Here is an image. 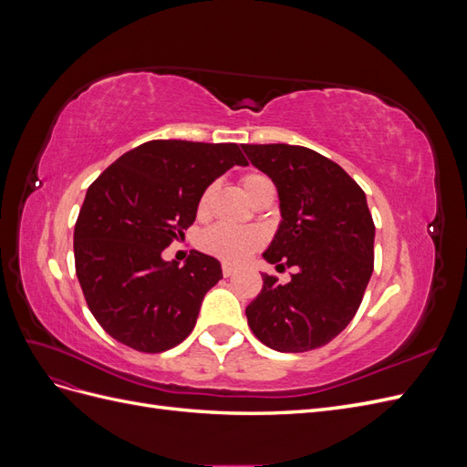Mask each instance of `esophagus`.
Segmentation results:
<instances>
[{
    "label": "esophagus",
    "instance_id": "34e87169",
    "mask_svg": "<svg viewBox=\"0 0 467 467\" xmlns=\"http://www.w3.org/2000/svg\"><path fill=\"white\" fill-rule=\"evenodd\" d=\"M222 275L228 278V276H232V275H235V266H232V265H223L222 266Z\"/></svg>",
    "mask_w": 467,
    "mask_h": 467
}]
</instances>
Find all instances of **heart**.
<instances>
[{"label": "heart", "instance_id": "obj_1", "mask_svg": "<svg viewBox=\"0 0 467 467\" xmlns=\"http://www.w3.org/2000/svg\"><path fill=\"white\" fill-rule=\"evenodd\" d=\"M268 179L261 173H247L242 177V187L245 194L251 196L266 182ZM212 187L206 189L199 201V214H206L210 206ZM265 242V235L259 228H249V225H230V223H216L208 228L201 235V247L225 263L239 265L244 263L253 251H257Z\"/></svg>", "mask_w": 467, "mask_h": 467}]
</instances>
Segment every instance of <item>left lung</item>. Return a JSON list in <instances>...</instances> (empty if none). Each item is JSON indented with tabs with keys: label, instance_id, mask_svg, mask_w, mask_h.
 <instances>
[{
	"label": "left lung",
	"instance_id": "left-lung-1",
	"mask_svg": "<svg viewBox=\"0 0 467 467\" xmlns=\"http://www.w3.org/2000/svg\"><path fill=\"white\" fill-rule=\"evenodd\" d=\"M249 161L273 179L282 222L263 257L296 266L288 285L263 275L247 309L259 341L280 352L314 350L358 312L374 271V222L366 194L341 165L288 144H244Z\"/></svg>",
	"mask_w": 467,
	"mask_h": 467
}]
</instances>
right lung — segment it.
<instances>
[{
  "mask_svg": "<svg viewBox=\"0 0 467 467\" xmlns=\"http://www.w3.org/2000/svg\"><path fill=\"white\" fill-rule=\"evenodd\" d=\"M234 165L237 144L151 140L109 165L88 189L74 230L76 275L99 325L140 352L177 347L194 329L220 261L161 253L196 218L202 192Z\"/></svg>",
  "mask_w": 467,
  "mask_h": 467,
  "instance_id": "obj_1",
  "label": "right lung"
}]
</instances>
